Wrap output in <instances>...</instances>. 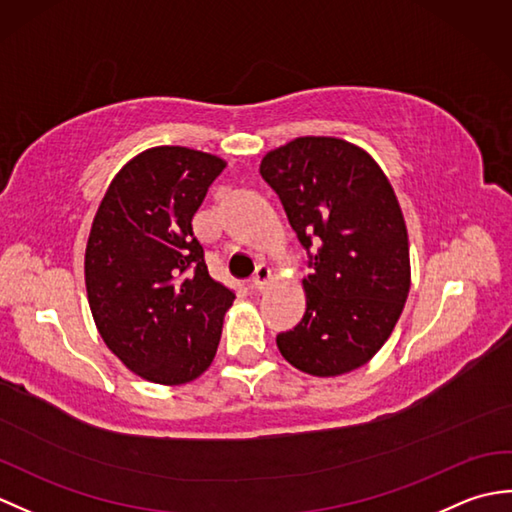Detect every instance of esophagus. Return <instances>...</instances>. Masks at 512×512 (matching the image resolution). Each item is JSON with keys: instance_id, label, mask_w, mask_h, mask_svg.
I'll list each match as a JSON object with an SVG mask.
<instances>
[{"instance_id": "34e87169", "label": "esophagus", "mask_w": 512, "mask_h": 512, "mask_svg": "<svg viewBox=\"0 0 512 512\" xmlns=\"http://www.w3.org/2000/svg\"><path fill=\"white\" fill-rule=\"evenodd\" d=\"M270 281H273V273H270V268L266 264H262L257 266L253 279H250V288H255L257 292H264Z\"/></svg>"}]
</instances>
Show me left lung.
<instances>
[{"label": "left lung", "mask_w": 512, "mask_h": 512, "mask_svg": "<svg viewBox=\"0 0 512 512\" xmlns=\"http://www.w3.org/2000/svg\"><path fill=\"white\" fill-rule=\"evenodd\" d=\"M262 178L308 250L306 314L277 347L312 376L365 365L409 295V242L400 204L374 158L345 140L303 136L264 156Z\"/></svg>", "instance_id": "1"}]
</instances>
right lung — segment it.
I'll use <instances>...</instances> for the list:
<instances>
[{
  "instance_id": "obj_1",
  "label": "right lung",
  "mask_w": 512,
  "mask_h": 512,
  "mask_svg": "<svg viewBox=\"0 0 512 512\" xmlns=\"http://www.w3.org/2000/svg\"><path fill=\"white\" fill-rule=\"evenodd\" d=\"M226 162L187 147L129 160L96 211L85 286L107 347L151 383L182 385L211 365L235 292L209 275L191 220Z\"/></svg>"
}]
</instances>
